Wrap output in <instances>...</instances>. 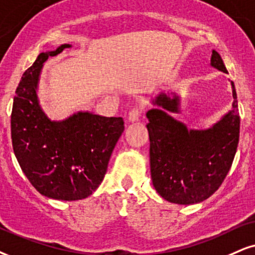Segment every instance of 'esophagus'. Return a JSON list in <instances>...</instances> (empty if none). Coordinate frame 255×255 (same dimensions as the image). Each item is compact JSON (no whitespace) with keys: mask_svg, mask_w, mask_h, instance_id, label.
<instances>
[{"mask_svg":"<svg viewBox=\"0 0 255 255\" xmlns=\"http://www.w3.org/2000/svg\"><path fill=\"white\" fill-rule=\"evenodd\" d=\"M142 111L143 109L140 108V106H138V108H134L130 111L128 113V121L130 122H137L138 119H139L140 115H142Z\"/></svg>","mask_w":255,"mask_h":255,"instance_id":"obj_1","label":"esophagus"}]
</instances>
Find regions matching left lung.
I'll return each mask as SVG.
<instances>
[{
  "label": "left lung",
  "mask_w": 255,
  "mask_h": 255,
  "mask_svg": "<svg viewBox=\"0 0 255 255\" xmlns=\"http://www.w3.org/2000/svg\"><path fill=\"white\" fill-rule=\"evenodd\" d=\"M210 65L227 73L221 56L212 52ZM233 109L207 130H189L159 109L146 112L150 139V169L152 184L163 199L177 204L202 202L212 196L227 176L239 143L240 116L237 91ZM155 105L180 112V98L161 93Z\"/></svg>",
  "instance_id": "obj_1"
}]
</instances>
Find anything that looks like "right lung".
Returning a JSON list of instances; mask_svg holds the SVG:
<instances>
[{
  "mask_svg": "<svg viewBox=\"0 0 255 255\" xmlns=\"http://www.w3.org/2000/svg\"><path fill=\"white\" fill-rule=\"evenodd\" d=\"M70 47L40 53L24 72L10 121L12 149L23 174L41 195L62 201L85 199L99 187L124 131L122 117L78 112L52 121L41 109L36 90L43 62Z\"/></svg>",
  "mask_w": 255,
  "mask_h": 255,
  "instance_id": "right-lung-1",
  "label": "right lung"
}]
</instances>
